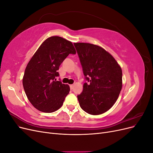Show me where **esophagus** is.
I'll use <instances>...</instances> for the list:
<instances>
[{
  "mask_svg": "<svg viewBox=\"0 0 153 153\" xmlns=\"http://www.w3.org/2000/svg\"><path fill=\"white\" fill-rule=\"evenodd\" d=\"M69 87H70V89H73L74 85H69Z\"/></svg>",
  "mask_w": 153,
  "mask_h": 153,
  "instance_id": "esophagus-1",
  "label": "esophagus"
}]
</instances>
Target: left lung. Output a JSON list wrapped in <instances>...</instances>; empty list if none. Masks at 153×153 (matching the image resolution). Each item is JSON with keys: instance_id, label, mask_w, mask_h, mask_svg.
<instances>
[{"instance_id": "left-lung-1", "label": "left lung", "mask_w": 153, "mask_h": 153, "mask_svg": "<svg viewBox=\"0 0 153 153\" xmlns=\"http://www.w3.org/2000/svg\"><path fill=\"white\" fill-rule=\"evenodd\" d=\"M74 45L88 83L77 96L80 107L91 115L102 114L116 102L123 86L121 66L100 46L75 43Z\"/></svg>"}]
</instances>
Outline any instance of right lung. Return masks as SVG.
Masks as SVG:
<instances>
[{
  "mask_svg": "<svg viewBox=\"0 0 153 153\" xmlns=\"http://www.w3.org/2000/svg\"><path fill=\"white\" fill-rule=\"evenodd\" d=\"M76 50L71 41L59 36L47 38L40 45L25 68L23 86L27 98L41 112L52 113L63 105L70 88L56 81L61 64Z\"/></svg>",
  "mask_w": 153,
  "mask_h": 153,
  "instance_id": "1",
  "label": "right lung"
}]
</instances>
